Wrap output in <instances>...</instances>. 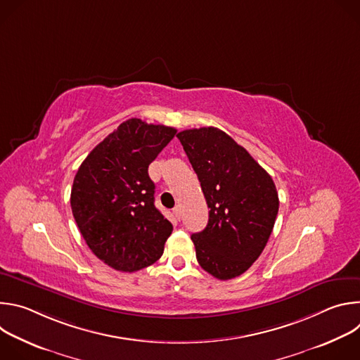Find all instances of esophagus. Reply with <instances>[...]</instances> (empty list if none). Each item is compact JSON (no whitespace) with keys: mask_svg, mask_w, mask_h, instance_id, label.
I'll list each match as a JSON object with an SVG mask.
<instances>
[{"mask_svg":"<svg viewBox=\"0 0 360 360\" xmlns=\"http://www.w3.org/2000/svg\"><path fill=\"white\" fill-rule=\"evenodd\" d=\"M174 215H175V218H176L178 221H181V208H179V207H175V208H174Z\"/></svg>","mask_w":360,"mask_h":360,"instance_id":"esophagus-1","label":"esophagus"}]
</instances>
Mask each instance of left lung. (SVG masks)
Listing matches in <instances>:
<instances>
[{
  "instance_id": "obj_1",
  "label": "left lung",
  "mask_w": 360,
  "mask_h": 360,
  "mask_svg": "<svg viewBox=\"0 0 360 360\" xmlns=\"http://www.w3.org/2000/svg\"><path fill=\"white\" fill-rule=\"evenodd\" d=\"M198 175L208 225L191 236L202 269L221 281L246 272L272 233L279 198L271 175L228 134L214 127L176 134Z\"/></svg>"
}]
</instances>
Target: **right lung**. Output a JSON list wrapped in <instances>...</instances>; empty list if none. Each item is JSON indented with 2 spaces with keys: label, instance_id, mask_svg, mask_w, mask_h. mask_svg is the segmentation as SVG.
Here are the masks:
<instances>
[{
  "label": "right lung",
  "instance_id": "1",
  "mask_svg": "<svg viewBox=\"0 0 360 360\" xmlns=\"http://www.w3.org/2000/svg\"><path fill=\"white\" fill-rule=\"evenodd\" d=\"M175 134L131 118L89 152L74 178L71 210L79 232L96 258L117 271L155 264L172 233L153 203L148 167Z\"/></svg>",
  "mask_w": 360,
  "mask_h": 360
}]
</instances>
